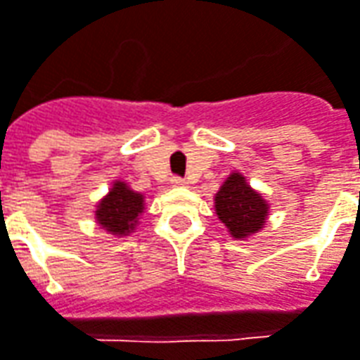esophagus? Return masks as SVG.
Returning <instances> with one entry per match:
<instances>
[{
  "label": "esophagus",
  "instance_id": "1",
  "mask_svg": "<svg viewBox=\"0 0 360 360\" xmlns=\"http://www.w3.org/2000/svg\"><path fill=\"white\" fill-rule=\"evenodd\" d=\"M171 185H173V187H185L187 181L181 179V177H173V179H171Z\"/></svg>",
  "mask_w": 360,
  "mask_h": 360
}]
</instances>
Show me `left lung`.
<instances>
[{
  "instance_id": "8db88e82",
  "label": "left lung",
  "mask_w": 360,
  "mask_h": 360,
  "mask_svg": "<svg viewBox=\"0 0 360 360\" xmlns=\"http://www.w3.org/2000/svg\"><path fill=\"white\" fill-rule=\"evenodd\" d=\"M214 211L234 240H246L262 231L270 205L242 173L232 171L214 195Z\"/></svg>"
}]
</instances>
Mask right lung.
<instances>
[{
	"instance_id": "right-lung-1",
	"label": "right lung",
	"mask_w": 360,
	"mask_h": 360,
	"mask_svg": "<svg viewBox=\"0 0 360 360\" xmlns=\"http://www.w3.org/2000/svg\"><path fill=\"white\" fill-rule=\"evenodd\" d=\"M146 209V197L129 187L126 181H114L112 189L96 202L98 226L114 236H129L139 224V217Z\"/></svg>"
}]
</instances>
